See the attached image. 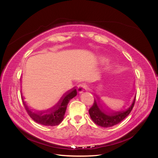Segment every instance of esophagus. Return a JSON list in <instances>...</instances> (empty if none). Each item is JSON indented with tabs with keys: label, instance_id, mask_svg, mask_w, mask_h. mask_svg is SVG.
<instances>
[{
	"label": "esophagus",
	"instance_id": "1",
	"mask_svg": "<svg viewBox=\"0 0 158 158\" xmlns=\"http://www.w3.org/2000/svg\"><path fill=\"white\" fill-rule=\"evenodd\" d=\"M88 87L87 85H85V84H82L78 85V91L79 92L80 94H82V93H84L88 91Z\"/></svg>",
	"mask_w": 158,
	"mask_h": 158
}]
</instances>
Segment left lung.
Returning a JSON list of instances; mask_svg holds the SVG:
<instances>
[{
	"label": "left lung",
	"instance_id": "8db88e82",
	"mask_svg": "<svg viewBox=\"0 0 158 158\" xmlns=\"http://www.w3.org/2000/svg\"><path fill=\"white\" fill-rule=\"evenodd\" d=\"M135 99L136 95L131 106L128 109L123 111H114L103 105L100 98L96 96V99H94L93 106L89 109V116L98 126L105 128L113 127L121 123L130 114L135 105Z\"/></svg>",
	"mask_w": 158,
	"mask_h": 158
}]
</instances>
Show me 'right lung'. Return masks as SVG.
I'll list each match as a JSON object with an SVG mask.
<instances>
[{
	"label": "right lung",
	"instance_id": "add662e5",
	"mask_svg": "<svg viewBox=\"0 0 158 158\" xmlns=\"http://www.w3.org/2000/svg\"><path fill=\"white\" fill-rule=\"evenodd\" d=\"M77 95V90L74 87L67 91L56 105L45 111L33 112L26 105L22 95V99L28 114L33 121L45 126H56L63 121L70 100Z\"/></svg>",
	"mask_w": 158,
	"mask_h": 158
}]
</instances>
